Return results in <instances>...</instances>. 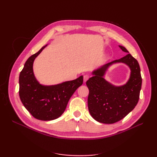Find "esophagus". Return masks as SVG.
I'll return each mask as SVG.
<instances>
[{
    "instance_id": "34e87169",
    "label": "esophagus",
    "mask_w": 157,
    "mask_h": 157,
    "mask_svg": "<svg viewBox=\"0 0 157 157\" xmlns=\"http://www.w3.org/2000/svg\"><path fill=\"white\" fill-rule=\"evenodd\" d=\"M89 78H90V76H89V75H84V82H86L87 81V80H88Z\"/></svg>"
}]
</instances>
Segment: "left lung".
Listing matches in <instances>:
<instances>
[{
  "label": "left lung",
  "instance_id": "obj_1",
  "mask_svg": "<svg viewBox=\"0 0 157 157\" xmlns=\"http://www.w3.org/2000/svg\"><path fill=\"white\" fill-rule=\"evenodd\" d=\"M119 47L128 53L124 46ZM116 63H125L131 71L129 80L120 87L114 86L104 78L109 66ZM92 75L86 84L89 89L88 110L95 120L104 124H113L135 108L140 99L142 78L140 65L130 54L94 70Z\"/></svg>",
  "mask_w": 157,
  "mask_h": 157
}]
</instances>
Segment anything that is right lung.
I'll list each match as a JSON object with an SVG mask.
<instances>
[{
	"mask_svg": "<svg viewBox=\"0 0 157 157\" xmlns=\"http://www.w3.org/2000/svg\"><path fill=\"white\" fill-rule=\"evenodd\" d=\"M46 46L28 58L19 77V95L23 105L33 117L45 121L62 115L69 99L83 83V76L52 86H44L37 81L33 73V62Z\"/></svg>",
	"mask_w": 157,
	"mask_h": 157,
	"instance_id": "1",
	"label": "right lung"
}]
</instances>
